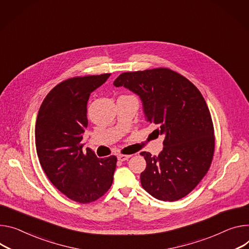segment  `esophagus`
I'll list each match as a JSON object with an SVG mask.
<instances>
[{"instance_id":"1","label":"esophagus","mask_w":249,"mask_h":249,"mask_svg":"<svg viewBox=\"0 0 249 249\" xmlns=\"http://www.w3.org/2000/svg\"><path fill=\"white\" fill-rule=\"evenodd\" d=\"M130 157H131L130 155H118L117 156V159L119 161H121V162H124V161H127Z\"/></svg>"}]
</instances>
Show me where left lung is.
I'll use <instances>...</instances> for the list:
<instances>
[{
    "label": "left lung",
    "instance_id": "left-lung-1",
    "mask_svg": "<svg viewBox=\"0 0 249 249\" xmlns=\"http://www.w3.org/2000/svg\"><path fill=\"white\" fill-rule=\"evenodd\" d=\"M139 96L145 119L164 135L158 156L142 152L147 167L142 187L154 197L175 201L191 193L210 169L213 151V125L198 89L168 69L124 72L113 82Z\"/></svg>",
    "mask_w": 249,
    "mask_h": 249
}]
</instances>
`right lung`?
<instances>
[{
  "label": "right lung",
  "mask_w": 249,
  "mask_h": 249,
  "mask_svg": "<svg viewBox=\"0 0 249 249\" xmlns=\"http://www.w3.org/2000/svg\"><path fill=\"white\" fill-rule=\"evenodd\" d=\"M110 73L74 77L57 84L40 105L36 123V154L53 185L80 203L94 201L111 187L117 158H97L86 148L83 134L88 125L90 94Z\"/></svg>",
  "instance_id": "1"
}]
</instances>
